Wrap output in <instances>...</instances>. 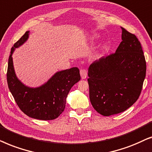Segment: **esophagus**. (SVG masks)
<instances>
[{
  "label": "esophagus",
  "mask_w": 152,
  "mask_h": 152,
  "mask_svg": "<svg viewBox=\"0 0 152 152\" xmlns=\"http://www.w3.org/2000/svg\"><path fill=\"white\" fill-rule=\"evenodd\" d=\"M80 76H81L82 79H85V78H86L87 76H88V72H87L86 69H80Z\"/></svg>",
  "instance_id": "obj_1"
}]
</instances>
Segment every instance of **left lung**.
<instances>
[{
  "label": "left lung",
  "mask_w": 152,
  "mask_h": 152,
  "mask_svg": "<svg viewBox=\"0 0 152 152\" xmlns=\"http://www.w3.org/2000/svg\"><path fill=\"white\" fill-rule=\"evenodd\" d=\"M116 51L92 62L88 69L90 99L104 116L127 110L137 100L146 76V61L140 42L122 28Z\"/></svg>",
  "instance_id": "left-lung-1"
}]
</instances>
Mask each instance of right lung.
Listing matches in <instances>:
<instances>
[{
  "label": "right lung",
  "mask_w": 152,
  "mask_h": 152,
  "mask_svg": "<svg viewBox=\"0 0 152 152\" xmlns=\"http://www.w3.org/2000/svg\"><path fill=\"white\" fill-rule=\"evenodd\" d=\"M28 33L26 32L11 48L7 72L8 88L19 108L28 117L41 120H55L65 108L66 99L71 88L80 80V71L73 67L57 72L39 88L24 86L16 76L12 55L16 48L27 40Z\"/></svg>",
  "instance_id": "add662e5"
}]
</instances>
